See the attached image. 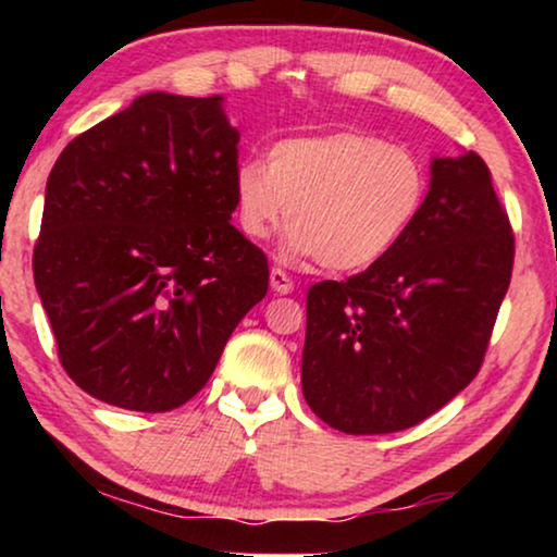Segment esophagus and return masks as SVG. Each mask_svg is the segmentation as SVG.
<instances>
[{
	"label": "esophagus",
	"mask_w": 557,
	"mask_h": 557,
	"mask_svg": "<svg viewBox=\"0 0 557 557\" xmlns=\"http://www.w3.org/2000/svg\"><path fill=\"white\" fill-rule=\"evenodd\" d=\"M271 288L276 294H292L294 292V281L286 276V271L271 269Z\"/></svg>",
	"instance_id": "34e87169"
}]
</instances>
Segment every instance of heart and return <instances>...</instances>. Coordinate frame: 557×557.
Instances as JSON below:
<instances>
[{
  "instance_id": "1",
  "label": "heart",
  "mask_w": 557,
  "mask_h": 557,
  "mask_svg": "<svg viewBox=\"0 0 557 557\" xmlns=\"http://www.w3.org/2000/svg\"><path fill=\"white\" fill-rule=\"evenodd\" d=\"M429 174L421 157L364 132L294 136L269 162L235 166V215L263 240L286 220L288 246L322 269L360 271L391 253L421 215Z\"/></svg>"
}]
</instances>
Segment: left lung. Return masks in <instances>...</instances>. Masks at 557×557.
Returning a JSON list of instances; mask_svg holds the SVG:
<instances>
[{
	"mask_svg": "<svg viewBox=\"0 0 557 557\" xmlns=\"http://www.w3.org/2000/svg\"><path fill=\"white\" fill-rule=\"evenodd\" d=\"M515 233L476 151L433 159L421 215L391 253L307 296L301 391L352 436L425 421L482 368Z\"/></svg>",
	"mask_w": 557,
	"mask_h": 557,
	"instance_id": "1",
	"label": "left lung"
}]
</instances>
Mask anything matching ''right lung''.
I'll return each instance as SVG.
<instances>
[{"label": "right lung", "instance_id": "right-lung-1", "mask_svg": "<svg viewBox=\"0 0 557 557\" xmlns=\"http://www.w3.org/2000/svg\"><path fill=\"white\" fill-rule=\"evenodd\" d=\"M223 98L147 94L67 144L33 253L63 370L109 406L166 413L208 383L269 292L238 227Z\"/></svg>", "mask_w": 557, "mask_h": 557}]
</instances>
